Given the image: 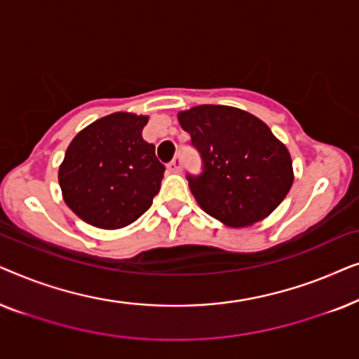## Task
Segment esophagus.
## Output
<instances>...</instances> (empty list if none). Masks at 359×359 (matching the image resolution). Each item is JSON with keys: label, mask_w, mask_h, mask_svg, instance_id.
I'll list each match as a JSON object with an SVG mask.
<instances>
[{"label": "esophagus", "mask_w": 359, "mask_h": 359, "mask_svg": "<svg viewBox=\"0 0 359 359\" xmlns=\"http://www.w3.org/2000/svg\"><path fill=\"white\" fill-rule=\"evenodd\" d=\"M181 168H183V161H181V156L176 155L173 161L168 165V170L171 171V173H180Z\"/></svg>", "instance_id": "1"}]
</instances>
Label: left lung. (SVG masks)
Returning <instances> with one entry per match:
<instances>
[{
  "mask_svg": "<svg viewBox=\"0 0 359 359\" xmlns=\"http://www.w3.org/2000/svg\"><path fill=\"white\" fill-rule=\"evenodd\" d=\"M204 168L188 175L201 209L229 227L266 219L291 189L292 160L257 116L232 106L203 104L178 112Z\"/></svg>",
  "mask_w": 359,
  "mask_h": 359,
  "instance_id": "1",
  "label": "left lung"
}]
</instances>
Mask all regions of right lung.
<instances>
[{
	"label": "right lung",
	"mask_w": 359,
	"mask_h": 359,
	"mask_svg": "<svg viewBox=\"0 0 359 359\" xmlns=\"http://www.w3.org/2000/svg\"><path fill=\"white\" fill-rule=\"evenodd\" d=\"M149 116L114 112L78 132L65 151L58 183L65 204L93 227L135 222L158 194L165 166L142 137Z\"/></svg>",
	"instance_id": "1"
}]
</instances>
